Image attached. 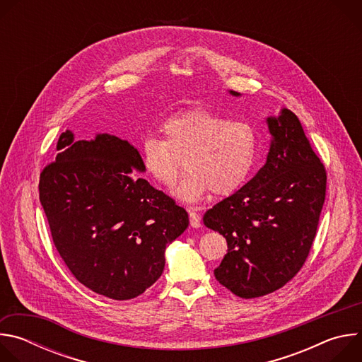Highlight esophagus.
Wrapping results in <instances>:
<instances>
[{
    "instance_id": "34e87169",
    "label": "esophagus",
    "mask_w": 362,
    "mask_h": 362,
    "mask_svg": "<svg viewBox=\"0 0 362 362\" xmlns=\"http://www.w3.org/2000/svg\"><path fill=\"white\" fill-rule=\"evenodd\" d=\"M196 208H189V218L192 228H200V215L196 212Z\"/></svg>"
}]
</instances>
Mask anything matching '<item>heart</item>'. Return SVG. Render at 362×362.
Wrapping results in <instances>:
<instances>
[{"mask_svg":"<svg viewBox=\"0 0 362 362\" xmlns=\"http://www.w3.org/2000/svg\"><path fill=\"white\" fill-rule=\"evenodd\" d=\"M165 139L146 136L140 158L146 173L165 187L189 169L175 196L199 202L211 190L228 196L252 176L259 156V134L253 124L206 109H192L168 117L162 124Z\"/></svg>","mask_w":362,"mask_h":362,"instance_id":"1","label":"heart"}]
</instances>
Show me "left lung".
<instances>
[{
	"instance_id": "obj_1",
	"label": "left lung",
	"mask_w": 362,
	"mask_h": 362,
	"mask_svg": "<svg viewBox=\"0 0 362 362\" xmlns=\"http://www.w3.org/2000/svg\"><path fill=\"white\" fill-rule=\"evenodd\" d=\"M267 124L272 139L264 168L203 216L228 242L215 278L245 299L271 293L299 272L327 192L325 168L295 113L284 107Z\"/></svg>"
}]
</instances>
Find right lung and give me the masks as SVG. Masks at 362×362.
Returning a JSON list of instances; mask_svg holds the SVG:
<instances>
[{
	"label": "right lung",
	"mask_w": 362,
	"mask_h": 362,
	"mask_svg": "<svg viewBox=\"0 0 362 362\" xmlns=\"http://www.w3.org/2000/svg\"><path fill=\"white\" fill-rule=\"evenodd\" d=\"M56 162L40 176V202L64 264L93 292L141 295L165 269V250L189 226L187 212L146 179L139 150L115 134L62 133Z\"/></svg>",
	"instance_id": "1"
}]
</instances>
